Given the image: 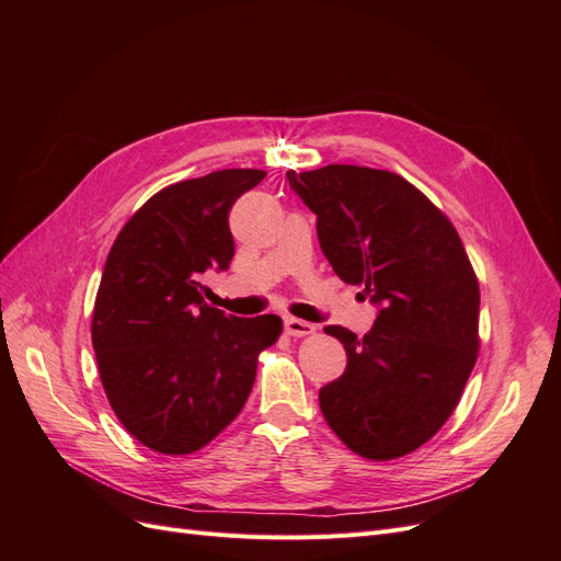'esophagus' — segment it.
Returning <instances> with one entry per match:
<instances>
[{
    "label": "esophagus",
    "mask_w": 561,
    "mask_h": 561,
    "mask_svg": "<svg viewBox=\"0 0 561 561\" xmlns=\"http://www.w3.org/2000/svg\"><path fill=\"white\" fill-rule=\"evenodd\" d=\"M283 325H285V332L290 336H307V334L316 332V325H311V322H307V320H299L295 316H287Z\"/></svg>",
    "instance_id": "obj_1"
}]
</instances>
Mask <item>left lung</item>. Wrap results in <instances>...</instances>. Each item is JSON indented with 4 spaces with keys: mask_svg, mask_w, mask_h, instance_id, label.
Wrapping results in <instances>:
<instances>
[{
    "mask_svg": "<svg viewBox=\"0 0 561 561\" xmlns=\"http://www.w3.org/2000/svg\"><path fill=\"white\" fill-rule=\"evenodd\" d=\"M318 215V241L334 274L379 307L358 336L325 332L348 363L318 400L342 443L371 461L426 445L456 410L480 348V285L447 215L404 178L332 163L287 171Z\"/></svg>",
    "mask_w": 561,
    "mask_h": 561,
    "instance_id": "left-lung-1",
    "label": "left lung"
}]
</instances>
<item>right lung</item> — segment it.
Masks as SVG:
<instances>
[{
  "mask_svg": "<svg viewBox=\"0 0 561 561\" xmlns=\"http://www.w3.org/2000/svg\"><path fill=\"white\" fill-rule=\"evenodd\" d=\"M264 175L227 168L165 186L107 254L91 322L100 381L124 428L159 454H192L222 433L283 332L278 316L210 307L201 283L229 266V210Z\"/></svg>",
  "mask_w": 561,
  "mask_h": 561,
  "instance_id": "obj_1",
  "label": "right lung"
}]
</instances>
